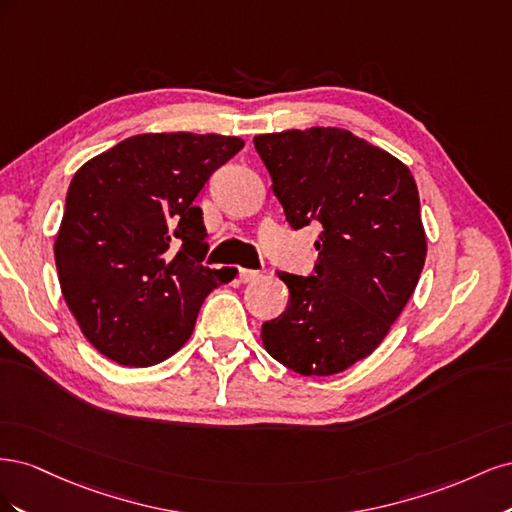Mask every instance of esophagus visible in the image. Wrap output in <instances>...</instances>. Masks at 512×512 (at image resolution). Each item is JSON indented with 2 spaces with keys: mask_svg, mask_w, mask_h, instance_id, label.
<instances>
[{
  "mask_svg": "<svg viewBox=\"0 0 512 512\" xmlns=\"http://www.w3.org/2000/svg\"><path fill=\"white\" fill-rule=\"evenodd\" d=\"M258 277H260V273L254 271V269H239V280L241 282H254V280H258Z\"/></svg>",
  "mask_w": 512,
  "mask_h": 512,
  "instance_id": "1",
  "label": "esophagus"
}]
</instances>
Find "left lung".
I'll return each mask as SVG.
<instances>
[{"label": "left lung", "mask_w": 512, "mask_h": 512, "mask_svg": "<svg viewBox=\"0 0 512 512\" xmlns=\"http://www.w3.org/2000/svg\"><path fill=\"white\" fill-rule=\"evenodd\" d=\"M288 224L322 226L314 275L277 277L290 299L262 344L301 376H333L374 352L421 277L427 241L410 168L342 128L254 136Z\"/></svg>", "instance_id": "8db88e82"}]
</instances>
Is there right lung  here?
Masks as SVG:
<instances>
[{"mask_svg":"<svg viewBox=\"0 0 512 512\" xmlns=\"http://www.w3.org/2000/svg\"><path fill=\"white\" fill-rule=\"evenodd\" d=\"M243 149L237 136L138 134L85 162L55 239L61 294L89 344L128 367L162 363L188 342L207 294L235 277L209 269V177Z\"/></svg>","mask_w":512,"mask_h":512,"instance_id":"right-lung-1","label":"right lung"}]
</instances>
